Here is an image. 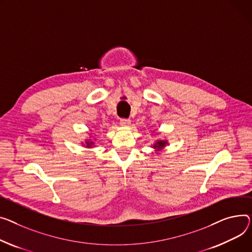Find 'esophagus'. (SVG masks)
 I'll return each instance as SVG.
<instances>
[{"instance_id": "1", "label": "esophagus", "mask_w": 252, "mask_h": 252, "mask_svg": "<svg viewBox=\"0 0 252 252\" xmlns=\"http://www.w3.org/2000/svg\"><path fill=\"white\" fill-rule=\"evenodd\" d=\"M120 124H121L123 126H128L130 125V121H129L128 119H121Z\"/></svg>"}]
</instances>
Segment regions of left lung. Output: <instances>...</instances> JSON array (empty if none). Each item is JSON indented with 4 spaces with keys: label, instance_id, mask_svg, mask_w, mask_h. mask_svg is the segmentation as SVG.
<instances>
[{
    "label": "left lung",
    "instance_id": "1",
    "mask_svg": "<svg viewBox=\"0 0 252 252\" xmlns=\"http://www.w3.org/2000/svg\"><path fill=\"white\" fill-rule=\"evenodd\" d=\"M166 145H167V142H166V141H161V140H160V141H157V142L153 145V148L159 151V150L163 149Z\"/></svg>",
    "mask_w": 252,
    "mask_h": 252
}]
</instances>
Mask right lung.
I'll return each mask as SVG.
<instances>
[{"label": "right lung", "mask_w": 252, "mask_h": 252, "mask_svg": "<svg viewBox=\"0 0 252 252\" xmlns=\"http://www.w3.org/2000/svg\"><path fill=\"white\" fill-rule=\"evenodd\" d=\"M85 144H86V147H87V148H91V147L94 145V143H93V142H90V141H86Z\"/></svg>", "instance_id": "1"}]
</instances>
